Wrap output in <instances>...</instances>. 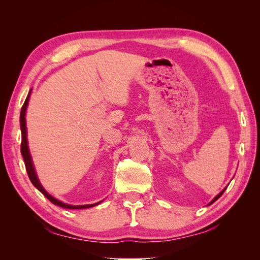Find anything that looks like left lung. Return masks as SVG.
Returning <instances> with one entry per match:
<instances>
[{
	"mask_svg": "<svg viewBox=\"0 0 260 260\" xmlns=\"http://www.w3.org/2000/svg\"><path fill=\"white\" fill-rule=\"evenodd\" d=\"M225 188H226V187H225ZM225 188H224V190H222V191H221V192H220V193H219V194H218V195H217V196H216V198H215V199H214V200H212V201H211V202H210V204H212V203H214V202H216V201H217V200H218V199H219V198H220V196H221V195H222V194H223V192H224V191H225ZM210 204H209V205H210Z\"/></svg>",
	"mask_w": 260,
	"mask_h": 260,
	"instance_id": "1",
	"label": "left lung"
}]
</instances>
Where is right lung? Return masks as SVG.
Listing matches in <instances>:
<instances>
[{"mask_svg":"<svg viewBox=\"0 0 260 260\" xmlns=\"http://www.w3.org/2000/svg\"><path fill=\"white\" fill-rule=\"evenodd\" d=\"M30 93L29 92L28 96L25 101V103H23L22 107H21V112H20V129H21V146H20V152L21 155L23 157V161H25L26 165V170H27V174L28 177L31 181V183H32L39 191H40L46 199H48L50 202H52L54 205H57L60 206L62 208H68V209H82V208H89V207H93L98 205L101 202L95 203V204H91V205H81V206H73V205H68V204L65 203H61L58 200L54 199L53 196H51L48 192H46L43 186L41 185V183L39 182L37 174L35 171L34 168V165H32V160H31V156L29 153V149H28V144H27V129H26V119H25V115H26V109H27V105H28V101H29V96H30Z\"/></svg>","mask_w":260,"mask_h":260,"instance_id":"right-lung-1","label":"right lung"}]
</instances>
